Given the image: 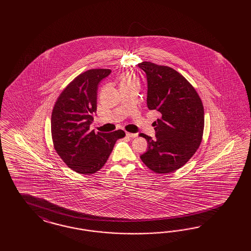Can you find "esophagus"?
<instances>
[{
	"mask_svg": "<svg viewBox=\"0 0 251 251\" xmlns=\"http://www.w3.org/2000/svg\"><path fill=\"white\" fill-rule=\"evenodd\" d=\"M126 135L128 137H131V138H134L137 136V133H130V132H126Z\"/></svg>",
	"mask_w": 251,
	"mask_h": 251,
	"instance_id": "34e87169",
	"label": "esophagus"
}]
</instances>
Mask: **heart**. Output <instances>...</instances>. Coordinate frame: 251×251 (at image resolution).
I'll list each match as a JSON object with an SVG mask.
<instances>
[{"instance_id":"1","label":"heart","mask_w":251,"mask_h":251,"mask_svg":"<svg viewBox=\"0 0 251 251\" xmlns=\"http://www.w3.org/2000/svg\"><path fill=\"white\" fill-rule=\"evenodd\" d=\"M136 80L134 78V76L130 74H126L122 77V84H130V83H135Z\"/></svg>"}]
</instances>
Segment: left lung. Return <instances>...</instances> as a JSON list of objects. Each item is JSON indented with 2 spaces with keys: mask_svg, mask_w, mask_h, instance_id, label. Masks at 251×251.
<instances>
[{
  "mask_svg": "<svg viewBox=\"0 0 251 251\" xmlns=\"http://www.w3.org/2000/svg\"><path fill=\"white\" fill-rule=\"evenodd\" d=\"M147 79V106L161 119L153 122L155 138L140 133L148 149L145 166L159 174L174 172L196 152L204 128V110L194 87L174 69L144 61L138 64Z\"/></svg>",
  "mask_w": 251,
  "mask_h": 251,
  "instance_id": "1",
  "label": "left lung"
}]
</instances>
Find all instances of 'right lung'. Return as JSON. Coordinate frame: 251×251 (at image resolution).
<instances>
[{
    "instance_id": "obj_1",
    "label": "right lung",
    "mask_w": 251,
    "mask_h": 251,
    "mask_svg": "<svg viewBox=\"0 0 251 251\" xmlns=\"http://www.w3.org/2000/svg\"><path fill=\"white\" fill-rule=\"evenodd\" d=\"M111 73L92 69L77 76L57 99L51 115L54 148L71 169L90 175L106 164L117 140L125 136L122 129L110 133L90 130L97 112L100 82Z\"/></svg>"
}]
</instances>
